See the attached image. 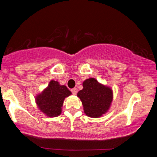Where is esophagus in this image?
<instances>
[{
	"instance_id": "obj_1",
	"label": "esophagus",
	"mask_w": 157,
	"mask_h": 157,
	"mask_svg": "<svg viewBox=\"0 0 157 157\" xmlns=\"http://www.w3.org/2000/svg\"><path fill=\"white\" fill-rule=\"evenodd\" d=\"M71 92H72L73 94L76 95L77 93V88H74V89H71Z\"/></svg>"
}]
</instances>
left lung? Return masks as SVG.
Wrapping results in <instances>:
<instances>
[{
	"mask_svg": "<svg viewBox=\"0 0 157 157\" xmlns=\"http://www.w3.org/2000/svg\"><path fill=\"white\" fill-rule=\"evenodd\" d=\"M82 86L83 89L77 95L82 102L84 113L89 117H101L111 107L113 101L112 89L93 77L84 80Z\"/></svg>",
	"mask_w": 157,
	"mask_h": 157,
	"instance_id": "left-lung-1",
	"label": "left lung"
}]
</instances>
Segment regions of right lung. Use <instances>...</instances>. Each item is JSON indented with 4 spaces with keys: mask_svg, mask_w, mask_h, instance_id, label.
<instances>
[{
    "mask_svg": "<svg viewBox=\"0 0 157 157\" xmlns=\"http://www.w3.org/2000/svg\"><path fill=\"white\" fill-rule=\"evenodd\" d=\"M71 92L64 85L52 80L48 86L35 96V102L40 111L48 117H55L60 115L66 97Z\"/></svg>",
    "mask_w": 157,
    "mask_h": 157,
    "instance_id": "obj_1",
    "label": "right lung"
}]
</instances>
